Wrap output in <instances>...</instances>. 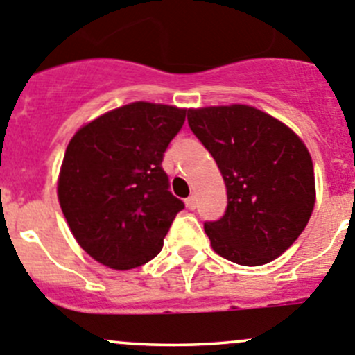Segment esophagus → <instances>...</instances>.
Segmentation results:
<instances>
[{
	"label": "esophagus",
	"instance_id": "34e87169",
	"mask_svg": "<svg viewBox=\"0 0 355 355\" xmlns=\"http://www.w3.org/2000/svg\"><path fill=\"white\" fill-rule=\"evenodd\" d=\"M184 202H187V207L190 209V211H193V209L197 207V197H195V195H190Z\"/></svg>",
	"mask_w": 355,
	"mask_h": 355
}]
</instances>
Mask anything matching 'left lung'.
I'll return each mask as SVG.
<instances>
[{"mask_svg": "<svg viewBox=\"0 0 355 355\" xmlns=\"http://www.w3.org/2000/svg\"><path fill=\"white\" fill-rule=\"evenodd\" d=\"M188 123L226 184L225 216L204 225L214 252L244 266L279 258L305 230L315 205L305 143L248 104L191 107Z\"/></svg>", "mask_w": 355, "mask_h": 355, "instance_id": "left-lung-1", "label": "left lung"}]
</instances>
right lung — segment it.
I'll list each match as a JSON object with an SVG mask.
<instances>
[{
	"label": "right lung",
	"mask_w": 355,
	"mask_h": 355,
	"mask_svg": "<svg viewBox=\"0 0 355 355\" xmlns=\"http://www.w3.org/2000/svg\"><path fill=\"white\" fill-rule=\"evenodd\" d=\"M184 107L146 101L101 114L71 137L57 197L80 248L113 270L153 259L184 207L168 191L162 160Z\"/></svg>",
	"instance_id": "obj_1"
}]
</instances>
